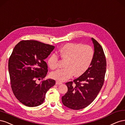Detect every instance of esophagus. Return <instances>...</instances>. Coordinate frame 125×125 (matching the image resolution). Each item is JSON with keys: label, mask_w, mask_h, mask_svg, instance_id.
<instances>
[{"label": "esophagus", "mask_w": 125, "mask_h": 125, "mask_svg": "<svg viewBox=\"0 0 125 125\" xmlns=\"http://www.w3.org/2000/svg\"><path fill=\"white\" fill-rule=\"evenodd\" d=\"M55 83H56V84H62V83L61 82H59V81H57Z\"/></svg>", "instance_id": "34e87169"}]
</instances>
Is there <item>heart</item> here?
Returning a JSON list of instances; mask_svg holds the SVG:
<instances>
[{
    "mask_svg": "<svg viewBox=\"0 0 125 125\" xmlns=\"http://www.w3.org/2000/svg\"><path fill=\"white\" fill-rule=\"evenodd\" d=\"M61 58L66 61L65 68L52 72L51 77L59 81H65L72 77L84 74L90 66L94 58V52L92 47L80 43H69L63 46L59 50ZM59 57L51 55L48 64L51 70L58 67Z\"/></svg>",
    "mask_w": 125,
    "mask_h": 125,
    "instance_id": "b5f03b06",
    "label": "heart"
}]
</instances>
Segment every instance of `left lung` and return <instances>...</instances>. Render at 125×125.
Masks as SVG:
<instances>
[{"label":"left lung","mask_w":125,"mask_h":125,"mask_svg":"<svg viewBox=\"0 0 125 125\" xmlns=\"http://www.w3.org/2000/svg\"><path fill=\"white\" fill-rule=\"evenodd\" d=\"M94 54L88 70L73 82L65 84L68 90L62 97L64 105L74 110L85 108L99 94L103 85L106 68V61L103 48L94 38Z\"/></svg>","instance_id":"left-lung-1"}]
</instances>
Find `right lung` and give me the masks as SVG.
Segmentation results:
<instances>
[{
  "instance_id": "add662e5",
  "label": "right lung",
  "mask_w": 125,
  "mask_h": 125,
  "mask_svg": "<svg viewBox=\"0 0 125 125\" xmlns=\"http://www.w3.org/2000/svg\"><path fill=\"white\" fill-rule=\"evenodd\" d=\"M54 46L34 40H23L15 46L10 55L8 68L11 87L19 101L29 107L37 106L45 100L47 91L55 84L53 79L45 78L48 72L44 61Z\"/></svg>"
}]
</instances>
